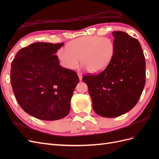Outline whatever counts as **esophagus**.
I'll use <instances>...</instances> for the list:
<instances>
[{"label":"esophagus","instance_id":"esophagus-1","mask_svg":"<svg viewBox=\"0 0 159 159\" xmlns=\"http://www.w3.org/2000/svg\"><path fill=\"white\" fill-rule=\"evenodd\" d=\"M78 77H79L80 80L81 81V79H82V74H80V73H78Z\"/></svg>","mask_w":159,"mask_h":159}]
</instances>
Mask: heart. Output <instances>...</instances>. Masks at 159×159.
<instances>
[{"label": "heart", "mask_w": 159, "mask_h": 159, "mask_svg": "<svg viewBox=\"0 0 159 159\" xmlns=\"http://www.w3.org/2000/svg\"><path fill=\"white\" fill-rule=\"evenodd\" d=\"M115 45L110 38L85 36L71 41L66 50L60 49L57 56L64 68L73 70L78 65L79 58L83 67L92 74H98L107 68L112 61Z\"/></svg>", "instance_id": "heart-1"}]
</instances>
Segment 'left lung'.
I'll return each mask as SVG.
<instances>
[{
    "instance_id": "8db88e82",
    "label": "left lung",
    "mask_w": 159,
    "mask_h": 159,
    "mask_svg": "<svg viewBox=\"0 0 159 159\" xmlns=\"http://www.w3.org/2000/svg\"><path fill=\"white\" fill-rule=\"evenodd\" d=\"M115 52L106 69L97 75H87L94 111L104 117H117L131 110L145 85V60L139 42L121 31L112 32Z\"/></svg>"
}]
</instances>
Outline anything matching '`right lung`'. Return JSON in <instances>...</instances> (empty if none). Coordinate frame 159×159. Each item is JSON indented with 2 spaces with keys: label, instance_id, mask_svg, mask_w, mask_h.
Wrapping results in <instances>:
<instances>
[{
  "label": "right lung",
  "instance_id": "1",
  "mask_svg": "<svg viewBox=\"0 0 159 159\" xmlns=\"http://www.w3.org/2000/svg\"><path fill=\"white\" fill-rule=\"evenodd\" d=\"M63 45L33 43L19 50L12 61L14 94L21 108L37 119L54 121L70 112L79 78L74 71L60 65L55 54Z\"/></svg>",
  "mask_w": 159,
  "mask_h": 159
}]
</instances>
